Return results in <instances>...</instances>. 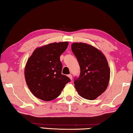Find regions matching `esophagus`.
<instances>
[{
	"instance_id": "obj_1",
	"label": "esophagus",
	"mask_w": 133,
	"mask_h": 133,
	"mask_svg": "<svg viewBox=\"0 0 133 133\" xmlns=\"http://www.w3.org/2000/svg\"><path fill=\"white\" fill-rule=\"evenodd\" d=\"M67 76H68V77H69L70 78V80H72V76H71V75H69Z\"/></svg>"
}]
</instances>
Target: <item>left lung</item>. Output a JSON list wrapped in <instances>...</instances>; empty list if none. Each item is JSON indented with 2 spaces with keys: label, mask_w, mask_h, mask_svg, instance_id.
I'll list each match as a JSON object with an SVG mask.
<instances>
[{
  "label": "left lung",
  "mask_w": 133,
  "mask_h": 133,
  "mask_svg": "<svg viewBox=\"0 0 133 133\" xmlns=\"http://www.w3.org/2000/svg\"><path fill=\"white\" fill-rule=\"evenodd\" d=\"M71 50L77 58L80 74L75 79V87L83 98L94 100L105 91L109 84L110 69L103 53L90 44L73 43Z\"/></svg>",
  "instance_id": "8db88e82"
}]
</instances>
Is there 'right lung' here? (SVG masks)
<instances>
[{
  "label": "right lung",
  "instance_id": "1",
  "mask_svg": "<svg viewBox=\"0 0 133 133\" xmlns=\"http://www.w3.org/2000/svg\"><path fill=\"white\" fill-rule=\"evenodd\" d=\"M68 45V42L44 45L36 49L28 58L24 77L29 90L36 97L45 102L53 100L70 82L67 76L62 74L60 60Z\"/></svg>",
  "mask_w": 133,
  "mask_h": 133
}]
</instances>
